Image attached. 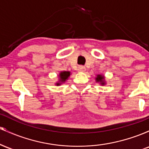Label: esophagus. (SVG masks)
Listing matches in <instances>:
<instances>
[{
    "instance_id": "34e87169",
    "label": "esophagus",
    "mask_w": 149,
    "mask_h": 149,
    "mask_svg": "<svg viewBox=\"0 0 149 149\" xmlns=\"http://www.w3.org/2000/svg\"><path fill=\"white\" fill-rule=\"evenodd\" d=\"M78 71H80V72H84L85 70H86V69H85V66H79L78 67Z\"/></svg>"
}]
</instances>
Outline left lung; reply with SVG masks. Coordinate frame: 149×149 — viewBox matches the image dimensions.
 <instances>
[{
    "label": "left lung",
    "mask_w": 149,
    "mask_h": 149,
    "mask_svg": "<svg viewBox=\"0 0 149 149\" xmlns=\"http://www.w3.org/2000/svg\"><path fill=\"white\" fill-rule=\"evenodd\" d=\"M104 76H101V75H98L97 77L96 78V80L97 82H100V83H102V85H104V82H103V80H104Z\"/></svg>",
    "instance_id": "8db88e82"
}]
</instances>
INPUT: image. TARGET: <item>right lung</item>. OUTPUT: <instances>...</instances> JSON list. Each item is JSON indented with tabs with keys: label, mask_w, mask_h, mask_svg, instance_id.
<instances>
[{
	"label": "right lung",
	"mask_w": 149,
	"mask_h": 149,
	"mask_svg": "<svg viewBox=\"0 0 149 149\" xmlns=\"http://www.w3.org/2000/svg\"><path fill=\"white\" fill-rule=\"evenodd\" d=\"M70 76V72L69 71H63V72H61L60 74H59V78H60V82L61 83H64V82L66 81V80L69 78ZM61 83H57V85H60Z\"/></svg>",
	"instance_id": "right-lung-1"
}]
</instances>
